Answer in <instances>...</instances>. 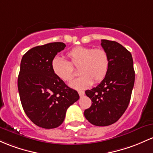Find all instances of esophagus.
Returning a JSON list of instances; mask_svg holds the SVG:
<instances>
[{
	"label": "esophagus",
	"instance_id": "obj_1",
	"mask_svg": "<svg viewBox=\"0 0 153 153\" xmlns=\"http://www.w3.org/2000/svg\"><path fill=\"white\" fill-rule=\"evenodd\" d=\"M78 94H79L80 97H83V96L85 94V92L83 91H78Z\"/></svg>",
	"mask_w": 153,
	"mask_h": 153
}]
</instances>
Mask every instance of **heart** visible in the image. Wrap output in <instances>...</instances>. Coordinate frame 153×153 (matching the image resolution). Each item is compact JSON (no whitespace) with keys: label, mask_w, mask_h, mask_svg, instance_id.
<instances>
[{"label":"heart","mask_w":153,"mask_h":153,"mask_svg":"<svg viewBox=\"0 0 153 153\" xmlns=\"http://www.w3.org/2000/svg\"><path fill=\"white\" fill-rule=\"evenodd\" d=\"M69 61L55 56L51 60L53 73L64 82L70 81L74 77V68H78L79 78L70 83L72 88L83 90L94 83H100L106 77L110 67V59L103 48L76 46L66 54Z\"/></svg>","instance_id":"obj_1"}]
</instances>
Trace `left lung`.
<instances>
[{
	"instance_id": "obj_1",
	"label": "left lung",
	"mask_w": 153,
	"mask_h": 153,
	"mask_svg": "<svg viewBox=\"0 0 153 153\" xmlns=\"http://www.w3.org/2000/svg\"><path fill=\"white\" fill-rule=\"evenodd\" d=\"M110 59L108 73L101 83L85 91L92 105L84 111L85 117L97 126L115 123L128 106L135 80L131 53L115 41L102 40Z\"/></svg>"
}]
</instances>
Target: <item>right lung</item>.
Returning a JSON list of instances; mask_svg holds the SVG:
<instances>
[{"mask_svg": "<svg viewBox=\"0 0 153 153\" xmlns=\"http://www.w3.org/2000/svg\"><path fill=\"white\" fill-rule=\"evenodd\" d=\"M66 45L61 42L31 48L20 64L18 90L27 116L43 128H54L65 120L70 105L79 100L77 91L70 88L53 73L51 62Z\"/></svg>", "mask_w": 153, "mask_h": 153, "instance_id": "add662e5", "label": "right lung"}]
</instances>
